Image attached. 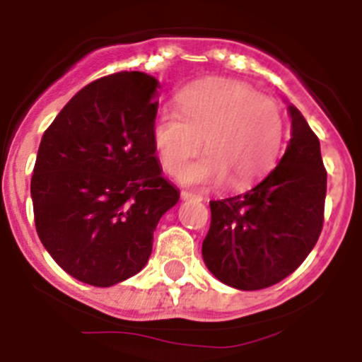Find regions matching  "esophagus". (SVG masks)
I'll return each mask as SVG.
<instances>
[{
	"mask_svg": "<svg viewBox=\"0 0 362 362\" xmlns=\"http://www.w3.org/2000/svg\"><path fill=\"white\" fill-rule=\"evenodd\" d=\"M182 200H194V202H204V197L200 194H194V192H189V191H182L180 192Z\"/></svg>",
	"mask_w": 362,
	"mask_h": 362,
	"instance_id": "obj_1",
	"label": "esophagus"
}]
</instances>
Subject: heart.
<instances>
[{
    "mask_svg": "<svg viewBox=\"0 0 362 362\" xmlns=\"http://www.w3.org/2000/svg\"><path fill=\"white\" fill-rule=\"evenodd\" d=\"M182 112L160 109L153 121V144L165 171L177 173L185 160L207 153L180 171L194 187L235 189L264 177L279 160L286 123L280 105L252 87L228 78H209L178 94Z\"/></svg>",
    "mask_w": 362,
    "mask_h": 362,
    "instance_id": "1",
    "label": "heart"
}]
</instances>
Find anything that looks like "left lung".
I'll return each instance as SVG.
<instances>
[{
  "instance_id": "8db88e82",
  "label": "left lung",
  "mask_w": 362,
  "mask_h": 362,
  "mask_svg": "<svg viewBox=\"0 0 362 362\" xmlns=\"http://www.w3.org/2000/svg\"><path fill=\"white\" fill-rule=\"evenodd\" d=\"M291 139L275 170L250 191L211 202L202 255L209 272L243 291L291 275L323 228L327 171L316 137L293 105Z\"/></svg>"
}]
</instances>
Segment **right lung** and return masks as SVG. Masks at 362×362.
<instances>
[{"instance_id":"right-lung-1","label":"right lung","mask_w":362,"mask_h":362,"mask_svg":"<svg viewBox=\"0 0 362 362\" xmlns=\"http://www.w3.org/2000/svg\"><path fill=\"white\" fill-rule=\"evenodd\" d=\"M157 87L139 71L94 80L42 135L30 185L37 234L80 282L109 288L139 273L180 198L155 155Z\"/></svg>"}]
</instances>
